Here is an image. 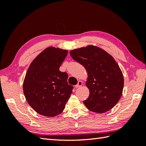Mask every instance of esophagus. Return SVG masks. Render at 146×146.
<instances>
[{
	"instance_id": "esophagus-1",
	"label": "esophagus",
	"mask_w": 146,
	"mask_h": 146,
	"mask_svg": "<svg viewBox=\"0 0 146 146\" xmlns=\"http://www.w3.org/2000/svg\"><path fill=\"white\" fill-rule=\"evenodd\" d=\"M82 85H83L82 82V81H78V83H77V85H76V88H80L81 86H82Z\"/></svg>"
}]
</instances>
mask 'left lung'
Returning <instances> with one entry per match:
<instances>
[{"instance_id":"8db88e82","label":"left lung","mask_w":146,"mask_h":146,"mask_svg":"<svg viewBox=\"0 0 146 146\" xmlns=\"http://www.w3.org/2000/svg\"><path fill=\"white\" fill-rule=\"evenodd\" d=\"M72 58L83 65L88 72V98L83 104L92 112L103 113L116 105L122 94L123 77L113 57L94 46L72 50Z\"/></svg>"}]
</instances>
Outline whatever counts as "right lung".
<instances>
[{"label": "right lung", "mask_w": 146, "mask_h": 146, "mask_svg": "<svg viewBox=\"0 0 146 146\" xmlns=\"http://www.w3.org/2000/svg\"><path fill=\"white\" fill-rule=\"evenodd\" d=\"M68 50L49 47L34 59L26 73L24 94L35 111L47 117L62 113L74 87L68 83L66 72L59 68Z\"/></svg>", "instance_id": "right-lung-1"}]
</instances>
